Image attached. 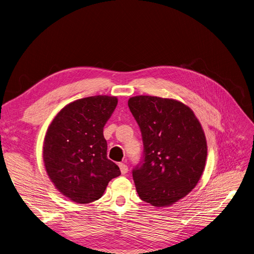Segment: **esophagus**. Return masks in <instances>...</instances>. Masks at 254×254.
Segmentation results:
<instances>
[{
	"label": "esophagus",
	"instance_id": "34e87169",
	"mask_svg": "<svg viewBox=\"0 0 254 254\" xmlns=\"http://www.w3.org/2000/svg\"><path fill=\"white\" fill-rule=\"evenodd\" d=\"M120 169H121V172L123 173V174H127V171H128V168H127V166L126 165V164H124V163H120Z\"/></svg>",
	"mask_w": 254,
	"mask_h": 254
}]
</instances>
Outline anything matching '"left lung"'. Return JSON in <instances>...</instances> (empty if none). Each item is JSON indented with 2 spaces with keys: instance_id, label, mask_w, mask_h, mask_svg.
<instances>
[{
  "instance_id": "8db88e82",
  "label": "left lung",
  "mask_w": 254,
  "mask_h": 254,
  "mask_svg": "<svg viewBox=\"0 0 254 254\" xmlns=\"http://www.w3.org/2000/svg\"><path fill=\"white\" fill-rule=\"evenodd\" d=\"M128 107L140 127L144 153L132 169L142 200L167 206L189 194L205 165L206 141L192 110L156 96H134Z\"/></svg>"
}]
</instances>
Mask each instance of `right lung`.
Instances as JSON below:
<instances>
[{
	"label": "right lung",
	"instance_id": "1",
	"mask_svg": "<svg viewBox=\"0 0 254 254\" xmlns=\"http://www.w3.org/2000/svg\"><path fill=\"white\" fill-rule=\"evenodd\" d=\"M118 98L91 96L64 106L44 137L43 162L55 187L78 203L100 198L108 182L121 175L107 158L103 127Z\"/></svg>",
	"mask_w": 254,
	"mask_h": 254
}]
</instances>
